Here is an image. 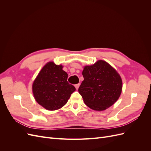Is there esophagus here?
<instances>
[{"mask_svg": "<svg viewBox=\"0 0 151 151\" xmlns=\"http://www.w3.org/2000/svg\"><path fill=\"white\" fill-rule=\"evenodd\" d=\"M79 86H80V84H76V85H75V88H76V89L77 90V89H79Z\"/></svg>", "mask_w": 151, "mask_h": 151, "instance_id": "34e87169", "label": "esophagus"}]
</instances>
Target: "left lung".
Wrapping results in <instances>:
<instances>
[{
  "label": "left lung",
  "mask_w": 151,
  "mask_h": 151,
  "mask_svg": "<svg viewBox=\"0 0 151 151\" xmlns=\"http://www.w3.org/2000/svg\"><path fill=\"white\" fill-rule=\"evenodd\" d=\"M84 81L78 89L84 103L91 109L101 111L111 106L120 98L122 80L118 72L104 60L86 65Z\"/></svg>",
  "instance_id": "8db88e82"
}]
</instances>
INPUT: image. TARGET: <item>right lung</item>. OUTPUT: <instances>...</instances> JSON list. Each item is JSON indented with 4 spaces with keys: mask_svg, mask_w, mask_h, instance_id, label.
<instances>
[{
    "mask_svg": "<svg viewBox=\"0 0 151 151\" xmlns=\"http://www.w3.org/2000/svg\"><path fill=\"white\" fill-rule=\"evenodd\" d=\"M63 66L48 62L34 80L32 91L35 101L50 111L60 109L67 103L75 87L67 82L68 74Z\"/></svg>",
    "mask_w": 151,
    "mask_h": 151,
    "instance_id": "add662e5",
    "label": "right lung"
}]
</instances>
